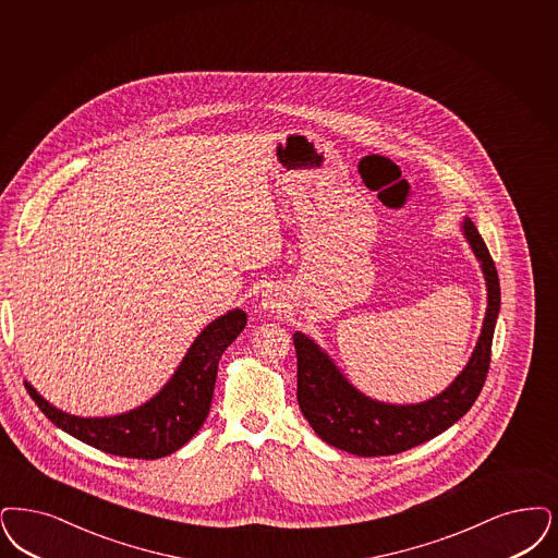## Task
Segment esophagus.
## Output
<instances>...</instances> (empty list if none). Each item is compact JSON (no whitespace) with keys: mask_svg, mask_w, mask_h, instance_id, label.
<instances>
[{"mask_svg":"<svg viewBox=\"0 0 558 558\" xmlns=\"http://www.w3.org/2000/svg\"><path fill=\"white\" fill-rule=\"evenodd\" d=\"M287 307L284 296L278 289H268L262 294V310L268 313L282 312Z\"/></svg>","mask_w":558,"mask_h":558,"instance_id":"1","label":"esophagus"}]
</instances>
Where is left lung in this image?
I'll list each match as a JSON object with an SVG mask.
<instances>
[{"mask_svg": "<svg viewBox=\"0 0 558 558\" xmlns=\"http://www.w3.org/2000/svg\"><path fill=\"white\" fill-rule=\"evenodd\" d=\"M461 232L484 274L488 307L468 365L440 395L409 404L376 401L353 386L313 338L303 332L292 335L299 407L324 442L357 457L397 454L424 445L457 424L480 397L490 367L492 338L500 312V282L490 251L475 223L465 218Z\"/></svg>", "mask_w": 558, "mask_h": 558, "instance_id": "left-lung-1", "label": "left lung"}]
</instances>
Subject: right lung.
I'll list each match as a JSON object with an SVG mask.
<instances>
[{"instance_id": "obj_1", "label": "right lung", "mask_w": 558, "mask_h": 558, "mask_svg": "<svg viewBox=\"0 0 558 558\" xmlns=\"http://www.w3.org/2000/svg\"><path fill=\"white\" fill-rule=\"evenodd\" d=\"M246 326V313L232 310L207 324L193 340L172 378L151 399L110 417H78L53 407L24 381L47 420L76 440L129 459H161L186 445L205 422L218 363Z\"/></svg>"}]
</instances>
